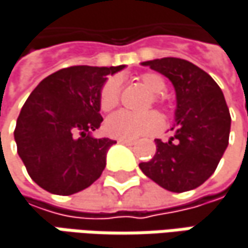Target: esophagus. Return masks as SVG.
<instances>
[{
	"instance_id": "esophagus-1",
	"label": "esophagus",
	"mask_w": 248,
	"mask_h": 248,
	"mask_svg": "<svg viewBox=\"0 0 248 248\" xmlns=\"http://www.w3.org/2000/svg\"><path fill=\"white\" fill-rule=\"evenodd\" d=\"M119 143L126 144V146H133V144H135V141H133V140H126V139H119Z\"/></svg>"
}]
</instances>
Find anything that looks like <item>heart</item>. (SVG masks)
<instances>
[{
  "mask_svg": "<svg viewBox=\"0 0 248 248\" xmlns=\"http://www.w3.org/2000/svg\"><path fill=\"white\" fill-rule=\"evenodd\" d=\"M140 84L153 94L154 102L157 105L164 107L166 99L161 94L166 93L167 84L166 80L157 73H144L140 76ZM119 93H121V81L118 77H110L107 81L99 94V107L105 112L112 110L119 104ZM164 127V121L160 113L147 112V113H132L127 110H121L108 118L105 129L107 133L115 139H126V140H138L141 138H149L157 135Z\"/></svg>",
  "mask_w": 248,
  "mask_h": 248,
  "instance_id": "obj_1",
  "label": "heart"
}]
</instances>
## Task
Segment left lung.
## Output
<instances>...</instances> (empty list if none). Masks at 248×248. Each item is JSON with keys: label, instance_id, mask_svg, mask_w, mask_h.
<instances>
[{"label": "left lung", "instance_id": "1", "mask_svg": "<svg viewBox=\"0 0 248 248\" xmlns=\"http://www.w3.org/2000/svg\"><path fill=\"white\" fill-rule=\"evenodd\" d=\"M166 76L177 94V126L157 152L139 167L150 180L171 192L195 189L217 167L229 144L230 113L220 87L208 73L177 57L141 63Z\"/></svg>", "mask_w": 248, "mask_h": 248}]
</instances>
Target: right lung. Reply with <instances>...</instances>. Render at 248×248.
<instances>
[{"label":"right lung","mask_w":248,"mask_h":248,"mask_svg":"<svg viewBox=\"0 0 248 248\" xmlns=\"http://www.w3.org/2000/svg\"><path fill=\"white\" fill-rule=\"evenodd\" d=\"M124 66H73L46 77L32 91L14 132L31 178L56 195H73L96 181L115 143L94 139L101 126L99 94L107 76Z\"/></svg>","instance_id":"obj_1"}]
</instances>
